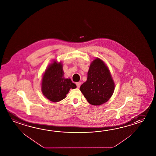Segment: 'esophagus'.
<instances>
[{"label": "esophagus", "instance_id": "obj_1", "mask_svg": "<svg viewBox=\"0 0 156 156\" xmlns=\"http://www.w3.org/2000/svg\"><path fill=\"white\" fill-rule=\"evenodd\" d=\"M76 85L77 88H80V85H81V83L80 82H77V83H76Z\"/></svg>", "mask_w": 156, "mask_h": 156}]
</instances>
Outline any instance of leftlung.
<instances>
[{"label":"left lung","instance_id":"1","mask_svg":"<svg viewBox=\"0 0 156 156\" xmlns=\"http://www.w3.org/2000/svg\"><path fill=\"white\" fill-rule=\"evenodd\" d=\"M114 89L108 67L100 59H95L89 67L87 81L80 87V91L90 105H99L108 101Z\"/></svg>","mask_w":156,"mask_h":156}]
</instances>
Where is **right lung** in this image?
Segmentation results:
<instances>
[{"mask_svg":"<svg viewBox=\"0 0 156 156\" xmlns=\"http://www.w3.org/2000/svg\"><path fill=\"white\" fill-rule=\"evenodd\" d=\"M62 64L54 62L45 70L42 79L41 90L43 95L53 102L60 101L66 98L70 88L74 89L76 85L70 79L63 76Z\"/></svg>","mask_w":156,"mask_h":156,"instance_id":"obj_1","label":"right lung"}]
</instances>
